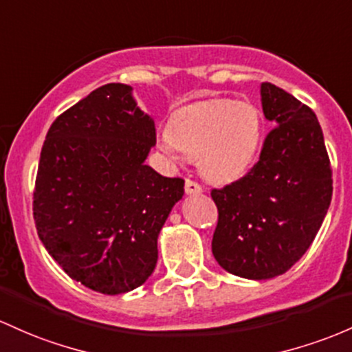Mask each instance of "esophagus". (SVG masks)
Masks as SVG:
<instances>
[{
    "mask_svg": "<svg viewBox=\"0 0 352 352\" xmlns=\"http://www.w3.org/2000/svg\"><path fill=\"white\" fill-rule=\"evenodd\" d=\"M185 194L187 195H200L202 194V187L194 180H185Z\"/></svg>",
    "mask_w": 352,
    "mask_h": 352,
    "instance_id": "34e87169",
    "label": "esophagus"
}]
</instances>
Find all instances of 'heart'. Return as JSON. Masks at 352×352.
<instances>
[{
	"label": "heart",
	"instance_id": "obj_1",
	"mask_svg": "<svg viewBox=\"0 0 352 352\" xmlns=\"http://www.w3.org/2000/svg\"><path fill=\"white\" fill-rule=\"evenodd\" d=\"M264 118L254 103L214 98L177 108L170 115L160 150L168 160L197 157L200 173L214 184H230L256 164Z\"/></svg>",
	"mask_w": 352,
	"mask_h": 352
}]
</instances>
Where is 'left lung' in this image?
Listing matches in <instances>:
<instances>
[{"instance_id": "left-lung-1", "label": "left lung", "mask_w": 352, "mask_h": 352, "mask_svg": "<svg viewBox=\"0 0 352 352\" xmlns=\"http://www.w3.org/2000/svg\"><path fill=\"white\" fill-rule=\"evenodd\" d=\"M272 122L261 160L237 182L212 190L219 223L212 254L244 279L280 276L306 254L333 197L324 135L311 108L272 83L261 85Z\"/></svg>"}]
</instances>
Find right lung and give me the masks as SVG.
Masks as SVG:
<instances>
[{
  "mask_svg": "<svg viewBox=\"0 0 352 352\" xmlns=\"http://www.w3.org/2000/svg\"><path fill=\"white\" fill-rule=\"evenodd\" d=\"M153 118L133 88L108 83L61 113L46 133L33 215L48 254L100 294L133 291L155 270L157 241L184 180L145 164Z\"/></svg>",
  "mask_w": 352,
  "mask_h": 352,
  "instance_id": "add662e5",
  "label": "right lung"
}]
</instances>
